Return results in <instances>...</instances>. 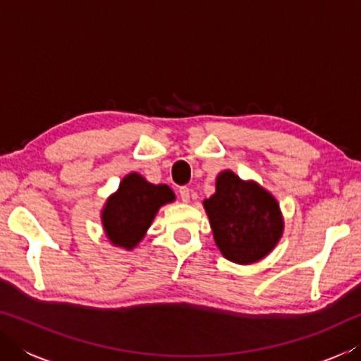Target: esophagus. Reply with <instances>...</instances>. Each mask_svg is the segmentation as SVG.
<instances>
[{
	"mask_svg": "<svg viewBox=\"0 0 361 361\" xmlns=\"http://www.w3.org/2000/svg\"><path fill=\"white\" fill-rule=\"evenodd\" d=\"M178 192H180V197H181L183 202H188V200H189V194H191V189L186 188V186H183V188H180Z\"/></svg>",
	"mask_w": 361,
	"mask_h": 361,
	"instance_id": "34e87169",
	"label": "esophagus"
}]
</instances>
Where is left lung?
Returning a JSON list of instances; mask_svg holds the SVG:
<instances>
[{"label": "left lung", "mask_w": 361, "mask_h": 361, "mask_svg": "<svg viewBox=\"0 0 361 361\" xmlns=\"http://www.w3.org/2000/svg\"><path fill=\"white\" fill-rule=\"evenodd\" d=\"M204 205L216 245L229 261H259L282 235L283 221L276 199L229 170L218 175L216 192Z\"/></svg>", "instance_id": "obj_1"}]
</instances>
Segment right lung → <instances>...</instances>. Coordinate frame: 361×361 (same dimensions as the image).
Instances as JSON below:
<instances>
[{
	"label": "right lung",
	"instance_id": "add662e5",
	"mask_svg": "<svg viewBox=\"0 0 361 361\" xmlns=\"http://www.w3.org/2000/svg\"><path fill=\"white\" fill-rule=\"evenodd\" d=\"M175 195L166 185H152L137 173L127 175L102 213L106 235L114 245L133 248L143 239L159 207Z\"/></svg>",
	"mask_w": 361,
	"mask_h": 361
}]
</instances>
